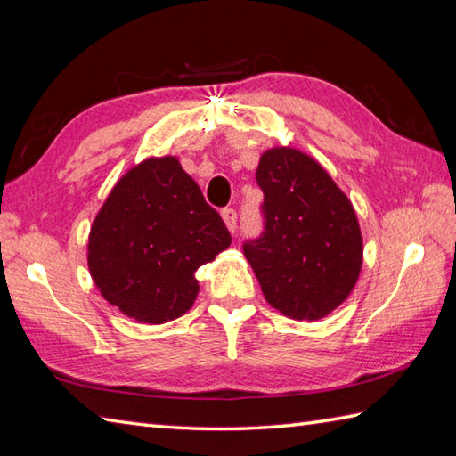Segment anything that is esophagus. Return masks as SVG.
<instances>
[{"label":"esophagus","mask_w":456,"mask_h":456,"mask_svg":"<svg viewBox=\"0 0 456 456\" xmlns=\"http://www.w3.org/2000/svg\"><path fill=\"white\" fill-rule=\"evenodd\" d=\"M222 220H224L226 228L232 232V234H234V232H236V224H238L236 210H234V208H224V210H222Z\"/></svg>","instance_id":"obj_1"}]
</instances>
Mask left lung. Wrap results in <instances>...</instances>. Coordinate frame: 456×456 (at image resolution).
Masks as SVG:
<instances>
[{
  "label": "left lung",
  "mask_w": 456,
  "mask_h": 456,
  "mask_svg": "<svg viewBox=\"0 0 456 456\" xmlns=\"http://www.w3.org/2000/svg\"><path fill=\"white\" fill-rule=\"evenodd\" d=\"M264 234L246 241L265 301L295 321H319L348 299L362 269V232L350 199L324 167L293 147L259 157Z\"/></svg>",
  "instance_id": "obj_1"
}]
</instances>
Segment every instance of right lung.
<instances>
[{
    "instance_id": "add662e5",
    "label": "right lung",
    "mask_w": 456,
    "mask_h": 456,
    "mask_svg": "<svg viewBox=\"0 0 456 456\" xmlns=\"http://www.w3.org/2000/svg\"><path fill=\"white\" fill-rule=\"evenodd\" d=\"M230 232L173 155L132 167L92 222L88 269L102 297L137 322L163 324L199 295L194 272L230 246Z\"/></svg>"
}]
</instances>
